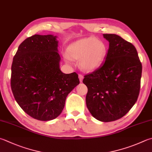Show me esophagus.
Returning <instances> with one entry per match:
<instances>
[{"mask_svg": "<svg viewBox=\"0 0 152 152\" xmlns=\"http://www.w3.org/2000/svg\"><path fill=\"white\" fill-rule=\"evenodd\" d=\"M79 79L80 82L81 83L83 81V76L82 75H81V74H79Z\"/></svg>", "mask_w": 152, "mask_h": 152, "instance_id": "1", "label": "esophagus"}]
</instances>
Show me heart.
Instances as JSON below:
<instances>
[{"mask_svg":"<svg viewBox=\"0 0 152 152\" xmlns=\"http://www.w3.org/2000/svg\"><path fill=\"white\" fill-rule=\"evenodd\" d=\"M107 52L104 42L94 37H88L69 45L64 58L67 63H71V59H79V66L82 69L93 71L103 64Z\"/></svg>","mask_w":152,"mask_h":152,"instance_id":"b5f03b06","label":"heart"}]
</instances>
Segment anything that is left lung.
Masks as SVG:
<instances>
[{
  "label": "left lung",
  "instance_id": "left-lung-1",
  "mask_svg": "<svg viewBox=\"0 0 152 152\" xmlns=\"http://www.w3.org/2000/svg\"><path fill=\"white\" fill-rule=\"evenodd\" d=\"M109 42L104 64L85 76L88 88L86 104L94 118L116 121L135 104L140 93L142 64L136 48L121 36L103 34Z\"/></svg>",
  "mask_w": 152,
  "mask_h": 152
}]
</instances>
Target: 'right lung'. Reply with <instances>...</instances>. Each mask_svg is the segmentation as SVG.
<instances>
[{"label": "right lung", "mask_w": 152, "mask_h": 152, "mask_svg": "<svg viewBox=\"0 0 152 152\" xmlns=\"http://www.w3.org/2000/svg\"><path fill=\"white\" fill-rule=\"evenodd\" d=\"M58 36L36 34L19 45L11 67V88L26 113L38 121L55 119L79 84L75 73L60 69Z\"/></svg>", "instance_id": "add662e5"}]
</instances>
